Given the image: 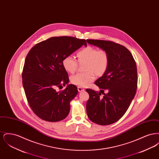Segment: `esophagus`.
<instances>
[{"label":"esophagus","instance_id":"obj_1","mask_svg":"<svg viewBox=\"0 0 159 159\" xmlns=\"http://www.w3.org/2000/svg\"><path fill=\"white\" fill-rule=\"evenodd\" d=\"M77 89H78V91L79 92H83V91H84V89H83V88H82V87H77Z\"/></svg>","mask_w":159,"mask_h":159}]
</instances>
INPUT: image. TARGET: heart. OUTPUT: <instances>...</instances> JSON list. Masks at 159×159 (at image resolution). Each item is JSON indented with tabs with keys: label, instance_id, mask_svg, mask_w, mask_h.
<instances>
[{
	"label": "heart",
	"instance_id": "b5f03b06",
	"mask_svg": "<svg viewBox=\"0 0 159 159\" xmlns=\"http://www.w3.org/2000/svg\"><path fill=\"white\" fill-rule=\"evenodd\" d=\"M79 64L86 63V73H77L70 78L71 82L81 87H86L92 82L95 74L101 76L106 73L109 66V56L104 49H98L92 46H86L77 52ZM63 67L68 73L73 74L77 70L79 63L71 56H67L62 60Z\"/></svg>",
	"mask_w": 159,
	"mask_h": 159
}]
</instances>
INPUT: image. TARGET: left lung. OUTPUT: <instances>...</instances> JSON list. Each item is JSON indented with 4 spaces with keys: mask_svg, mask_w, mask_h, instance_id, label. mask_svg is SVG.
Listing matches in <instances>:
<instances>
[{
    "mask_svg": "<svg viewBox=\"0 0 159 159\" xmlns=\"http://www.w3.org/2000/svg\"><path fill=\"white\" fill-rule=\"evenodd\" d=\"M89 44L107 51L109 66L106 73L95 84L100 92L86 89L89 98L86 113L91 121L100 125H108L118 121L126 112L136 93L138 83L136 62L125 46L111 41L86 40ZM104 89L108 91L107 94ZM101 93L104 95L101 98Z\"/></svg>",
    "mask_w": 159,
    "mask_h": 159,
    "instance_id": "1",
    "label": "left lung"
}]
</instances>
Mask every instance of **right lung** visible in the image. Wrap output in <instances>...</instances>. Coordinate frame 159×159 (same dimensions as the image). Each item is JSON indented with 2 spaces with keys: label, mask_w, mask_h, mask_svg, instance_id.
Returning <instances> with one entry per match:
<instances>
[{
  "label": "right lung",
  "mask_w": 159,
  "mask_h": 159,
  "mask_svg": "<svg viewBox=\"0 0 159 159\" xmlns=\"http://www.w3.org/2000/svg\"><path fill=\"white\" fill-rule=\"evenodd\" d=\"M82 45L87 46L84 39L52 37L34 46L27 54L22 73L23 88L31 110L41 119L55 122L68 116L77 88L70 84L63 91L56 88L60 89L69 82L63 59Z\"/></svg>",
  "instance_id": "obj_1"
}]
</instances>
